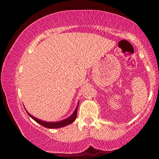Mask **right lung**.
<instances>
[{
	"label": "right lung",
	"mask_w": 159,
	"mask_h": 159,
	"mask_svg": "<svg viewBox=\"0 0 159 159\" xmlns=\"http://www.w3.org/2000/svg\"><path fill=\"white\" fill-rule=\"evenodd\" d=\"M78 106H79V103H78L77 107L76 108V109L75 110V111H74L73 114H71V116H69V118L64 119V120L57 121V122H46V121H43L42 120H40V119L35 118V117L32 116V115L29 114L28 112H27V114L30 117H31L32 119H33L34 120L36 121V122L40 124V125L43 126V127H45L46 128H49V129H53V128H60V127H64V126L68 125H69V124H71L75 120L76 118H77Z\"/></svg>",
	"instance_id": "right-lung-1"
}]
</instances>
